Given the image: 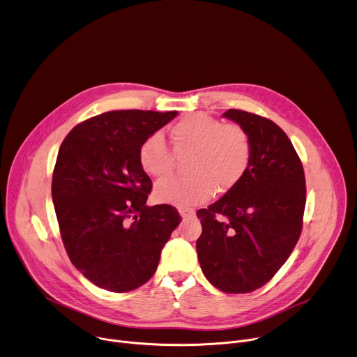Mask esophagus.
<instances>
[{"label": "esophagus", "instance_id": "34e87169", "mask_svg": "<svg viewBox=\"0 0 357 357\" xmlns=\"http://www.w3.org/2000/svg\"><path fill=\"white\" fill-rule=\"evenodd\" d=\"M179 214L182 218H189L195 215V210L193 208H179Z\"/></svg>", "mask_w": 357, "mask_h": 357}]
</instances>
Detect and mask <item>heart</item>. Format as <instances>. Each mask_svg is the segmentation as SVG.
Segmentation results:
<instances>
[{
    "label": "heart",
    "mask_w": 357,
    "mask_h": 357,
    "mask_svg": "<svg viewBox=\"0 0 357 357\" xmlns=\"http://www.w3.org/2000/svg\"><path fill=\"white\" fill-rule=\"evenodd\" d=\"M172 151L154 133L139 147L142 169L154 179L168 178L175 168V155L192 154L185 179L160 182L154 199L161 204L188 208L206 203L214 192L228 193L246 175L252 161V142L236 123H224L203 112L190 114L169 129Z\"/></svg>",
    "instance_id": "1"
}]
</instances>
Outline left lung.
Returning a JSON list of instances; mask_svg holds the SVG:
<instances>
[{"label": "left lung", "instance_id": "1", "mask_svg": "<svg viewBox=\"0 0 357 357\" xmlns=\"http://www.w3.org/2000/svg\"><path fill=\"white\" fill-rule=\"evenodd\" d=\"M222 116L248 132L252 161L238 186L197 211L203 232L196 250L210 284L225 294H249L277 274L299 241L305 171L289 137L273 121L242 109Z\"/></svg>", "mask_w": 357, "mask_h": 357}]
</instances>
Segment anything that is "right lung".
<instances>
[{"label": "right lung", "instance_id": "obj_1", "mask_svg": "<svg viewBox=\"0 0 357 357\" xmlns=\"http://www.w3.org/2000/svg\"><path fill=\"white\" fill-rule=\"evenodd\" d=\"M178 111H109L76 125L63 139L51 195L72 264L94 285L129 292L155 273L179 225L178 210L146 206L153 183L139 147Z\"/></svg>", "mask_w": 357, "mask_h": 357}]
</instances>
